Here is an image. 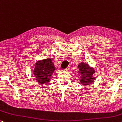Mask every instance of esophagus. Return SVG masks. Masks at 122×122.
I'll return each instance as SVG.
<instances>
[{"label":"esophagus","instance_id":"obj_1","mask_svg":"<svg viewBox=\"0 0 122 122\" xmlns=\"http://www.w3.org/2000/svg\"><path fill=\"white\" fill-rule=\"evenodd\" d=\"M69 69V67H67V68H66V69H64V71H68V70Z\"/></svg>","mask_w":122,"mask_h":122}]
</instances>
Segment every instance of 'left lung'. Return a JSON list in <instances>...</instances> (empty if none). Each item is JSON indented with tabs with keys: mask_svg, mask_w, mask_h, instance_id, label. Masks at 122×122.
Listing matches in <instances>:
<instances>
[{
	"mask_svg": "<svg viewBox=\"0 0 122 122\" xmlns=\"http://www.w3.org/2000/svg\"><path fill=\"white\" fill-rule=\"evenodd\" d=\"M78 73L80 76V81L83 86H87L93 83L96 78L94 76L96 71L93 67H91L88 63L81 62L78 66Z\"/></svg>",
	"mask_w": 122,
	"mask_h": 122,
	"instance_id": "8db88e82",
	"label": "left lung"
}]
</instances>
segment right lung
<instances>
[{
  "label": "right lung",
  "instance_id": "right-lung-1",
  "mask_svg": "<svg viewBox=\"0 0 122 122\" xmlns=\"http://www.w3.org/2000/svg\"><path fill=\"white\" fill-rule=\"evenodd\" d=\"M55 67L53 61L50 58L37 61L35 64L33 75L38 84H44L51 80Z\"/></svg>",
  "mask_w": 122,
  "mask_h": 122
}]
</instances>
